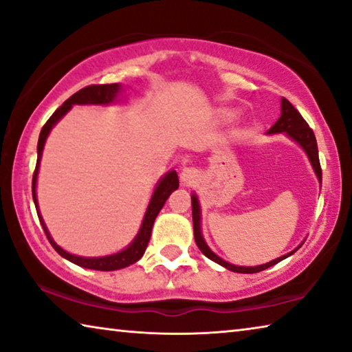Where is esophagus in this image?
<instances>
[{"mask_svg":"<svg viewBox=\"0 0 352 352\" xmlns=\"http://www.w3.org/2000/svg\"><path fill=\"white\" fill-rule=\"evenodd\" d=\"M180 180L184 186H194L200 180V170L195 168H184L180 174Z\"/></svg>","mask_w":352,"mask_h":352,"instance_id":"esophagus-1","label":"esophagus"}]
</instances>
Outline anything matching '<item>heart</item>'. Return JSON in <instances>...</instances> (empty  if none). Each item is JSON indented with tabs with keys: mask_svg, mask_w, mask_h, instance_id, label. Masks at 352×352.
<instances>
[{
	"mask_svg": "<svg viewBox=\"0 0 352 352\" xmlns=\"http://www.w3.org/2000/svg\"><path fill=\"white\" fill-rule=\"evenodd\" d=\"M231 118H233V115H230V113H226V115H225V119H231Z\"/></svg>",
	"mask_w": 352,
	"mask_h": 352,
	"instance_id": "heart-1",
	"label": "heart"
}]
</instances>
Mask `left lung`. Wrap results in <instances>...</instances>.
I'll list each match as a JSON object with an SVG mask.
<instances>
[{
  "mask_svg": "<svg viewBox=\"0 0 352 352\" xmlns=\"http://www.w3.org/2000/svg\"><path fill=\"white\" fill-rule=\"evenodd\" d=\"M281 118L278 119L275 122V126H273L269 133H287L292 140H295L298 144H300L302 148H305L309 160H311V163L314 166V170L315 174H317L318 180L321 182V166H320V158H318V147H317V140H315V135H314V130L309 127V124L305 121V118L301 116V113L298 111L294 105H292L287 99L283 98L281 100ZM190 204H192V223H194V237H195V243H197V247L200 248V252L204 253L206 258H210L211 261L217 262V264L223 265L225 269H228L231 272H236V273H258L262 272L265 269H269V267L278 264L279 261H283L287 258V256L294 254V252L289 253V254H284L281 258H278L272 262H267L264 265H258V267H237L233 264H228V262L220 259L217 254H214L208 245L204 241V237H201V231H200V206H199V201L195 195L190 197Z\"/></svg>",
  "mask_w": 352,
  "mask_h": 352,
  "instance_id": "8db88e82",
  "label": "left lung"
}]
</instances>
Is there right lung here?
Returning a JSON list of instances; mask_svg holds the SVG:
<instances>
[{
	"instance_id": "right-lung-1",
	"label": "right lung",
	"mask_w": 352,
	"mask_h": 352,
	"mask_svg": "<svg viewBox=\"0 0 352 352\" xmlns=\"http://www.w3.org/2000/svg\"><path fill=\"white\" fill-rule=\"evenodd\" d=\"M118 91H119L118 83H104V85H102V83H99V85H88V87L82 88V90L74 93L73 96L65 100V102L60 107H58V109L54 113H52V116L47 119L43 129H41L40 136H38L37 164H35V170H34V177H32V197H34L35 205H37V197H35V183H37L38 163H40V158H41V152H43L45 141L47 138V135H50L52 126H54L58 119H60L74 104H109L116 98ZM177 188H178V175H177L175 170H170L169 174L158 183L157 189H155L151 204H148V206H147L144 220H142L141 230H140L138 236L135 237V241L130 243V245L126 250H122V252H119L116 254H111V256H104V258H80V256H74V254H69L68 252H65V250H62L54 241L51 239V236H50V233H47V230L45 226L43 219H41L38 211H37V214H38L40 223L45 230V234L47 237V241L51 242V245L54 247V250L58 254L63 256L65 259L74 262V264H77V265L85 267V269L111 272V270L124 269V267H127L130 264H135V262L138 261L142 254H144L146 248H147V243H148V241H151L152 226H153L155 219H157L160 210H162L163 205L166 204V200H168L169 195L174 192ZM35 208L38 210V206H35Z\"/></svg>"
}]
</instances>
